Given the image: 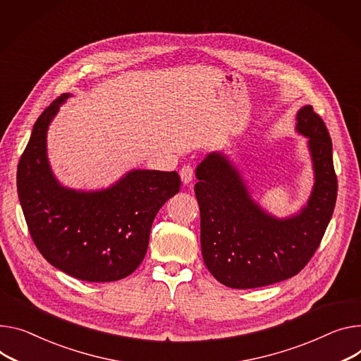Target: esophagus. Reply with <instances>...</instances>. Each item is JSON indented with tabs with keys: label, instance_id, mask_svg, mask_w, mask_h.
Instances as JSON below:
<instances>
[{
	"label": "esophagus",
	"instance_id": "esophagus-1",
	"mask_svg": "<svg viewBox=\"0 0 361 361\" xmlns=\"http://www.w3.org/2000/svg\"><path fill=\"white\" fill-rule=\"evenodd\" d=\"M179 175H180L182 182H183L185 185H188V183H190L192 179H193V169L190 168L189 164H188V166H183V168L180 169V172H179Z\"/></svg>",
	"mask_w": 361,
	"mask_h": 361
}]
</instances>
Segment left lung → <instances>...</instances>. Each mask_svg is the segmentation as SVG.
I'll use <instances>...</instances> for the list:
<instances>
[{"label":"left lung","instance_id":"8db88e82","mask_svg":"<svg viewBox=\"0 0 361 361\" xmlns=\"http://www.w3.org/2000/svg\"><path fill=\"white\" fill-rule=\"evenodd\" d=\"M296 121V131L308 137L315 183L295 215L266 212L224 153L212 152L198 164L202 257L228 288H262L298 274L317 252L334 212L337 175L329 133L311 105L298 111Z\"/></svg>","mask_w":361,"mask_h":361}]
</instances>
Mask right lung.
I'll return each mask as SVG.
<instances>
[{
	"instance_id": "right-lung-1",
	"label": "right lung",
	"mask_w": 361,
	"mask_h": 361,
	"mask_svg": "<svg viewBox=\"0 0 361 361\" xmlns=\"http://www.w3.org/2000/svg\"><path fill=\"white\" fill-rule=\"evenodd\" d=\"M54 99L37 118L17 168V190L27 227L42 256L87 282H114L143 262L152 224L161 205L180 189L176 172L130 171L101 190L62 186L47 160V128L59 106Z\"/></svg>"
}]
</instances>
